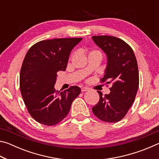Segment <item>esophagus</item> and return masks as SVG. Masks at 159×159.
I'll return each mask as SVG.
<instances>
[{"mask_svg":"<svg viewBox=\"0 0 159 159\" xmlns=\"http://www.w3.org/2000/svg\"><path fill=\"white\" fill-rule=\"evenodd\" d=\"M88 88H86V87H83L81 88V92H86V91H88Z\"/></svg>","mask_w":159,"mask_h":159,"instance_id":"obj_1","label":"esophagus"}]
</instances>
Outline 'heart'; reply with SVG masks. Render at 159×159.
<instances>
[{
    "label": "heart",
    "instance_id": "heart-1",
    "mask_svg": "<svg viewBox=\"0 0 159 159\" xmlns=\"http://www.w3.org/2000/svg\"><path fill=\"white\" fill-rule=\"evenodd\" d=\"M91 54H95V55H99L102 57V52H101V51H99V50H95L91 51L89 55H91Z\"/></svg>",
    "mask_w": 159,
    "mask_h": 159
}]
</instances>
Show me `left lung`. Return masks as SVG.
Listing matches in <instances>:
<instances>
[{"mask_svg": "<svg viewBox=\"0 0 159 159\" xmlns=\"http://www.w3.org/2000/svg\"><path fill=\"white\" fill-rule=\"evenodd\" d=\"M95 44L107 57L102 83H111L110 93L102 96L92 108L93 114L105 122L115 123L125 117L134 101L139 87V71L134 52L122 39L110 36H94Z\"/></svg>", "mask_w": 159, "mask_h": 159, "instance_id": "obj_1", "label": "left lung"}]
</instances>
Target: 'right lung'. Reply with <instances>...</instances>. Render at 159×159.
Masks as SVG:
<instances>
[{
  "label": "right lung",
  "mask_w": 159,
  "mask_h": 159,
  "mask_svg": "<svg viewBox=\"0 0 159 159\" xmlns=\"http://www.w3.org/2000/svg\"><path fill=\"white\" fill-rule=\"evenodd\" d=\"M82 38L55 39L36 43L24 59L20 88L31 117L45 125H55L65 118L75 98L80 93L78 86L56 91L57 73L65 71L69 57Z\"/></svg>",
  "instance_id": "add662e5"
}]
</instances>
